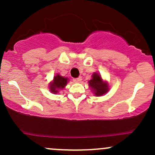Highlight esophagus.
Here are the masks:
<instances>
[{
	"label": "esophagus",
	"instance_id": "34e87169",
	"mask_svg": "<svg viewBox=\"0 0 155 155\" xmlns=\"http://www.w3.org/2000/svg\"><path fill=\"white\" fill-rule=\"evenodd\" d=\"M81 80H82V78L78 77V78H75V79H73V81L74 82H81Z\"/></svg>",
	"mask_w": 155,
	"mask_h": 155
}]
</instances>
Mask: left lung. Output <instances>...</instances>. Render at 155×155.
Here are the masks:
<instances>
[{
  "instance_id": "1",
  "label": "left lung",
  "mask_w": 155,
  "mask_h": 155,
  "mask_svg": "<svg viewBox=\"0 0 155 155\" xmlns=\"http://www.w3.org/2000/svg\"><path fill=\"white\" fill-rule=\"evenodd\" d=\"M88 85L94 91V94L97 96H101L108 91V85L107 83L103 82L102 78L98 73H94L92 76V79L88 82Z\"/></svg>"
}]
</instances>
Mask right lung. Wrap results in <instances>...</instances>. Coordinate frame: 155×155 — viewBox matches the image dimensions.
Segmentation results:
<instances>
[{
	"label": "right lung",
	"mask_w": 155,
	"mask_h": 155,
	"mask_svg": "<svg viewBox=\"0 0 155 155\" xmlns=\"http://www.w3.org/2000/svg\"><path fill=\"white\" fill-rule=\"evenodd\" d=\"M68 83V78H64L58 74L54 77V80L50 84V91L52 93H57L59 89L64 88Z\"/></svg>",
	"instance_id": "add662e5"
}]
</instances>
